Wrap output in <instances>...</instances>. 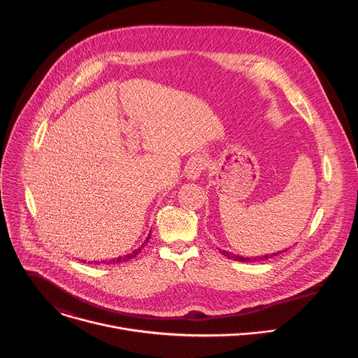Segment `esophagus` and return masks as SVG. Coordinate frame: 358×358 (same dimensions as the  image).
<instances>
[{"instance_id": "34e87169", "label": "esophagus", "mask_w": 358, "mask_h": 358, "mask_svg": "<svg viewBox=\"0 0 358 358\" xmlns=\"http://www.w3.org/2000/svg\"><path fill=\"white\" fill-rule=\"evenodd\" d=\"M208 166V162L203 157H194L192 160L188 162L187 167H185V174L188 180H198L201 173L206 170V167Z\"/></svg>"}]
</instances>
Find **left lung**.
I'll list each match as a JSON object with an SVG mask.
<instances>
[{
	"label": "left lung",
	"mask_w": 358,
	"mask_h": 358,
	"mask_svg": "<svg viewBox=\"0 0 358 358\" xmlns=\"http://www.w3.org/2000/svg\"><path fill=\"white\" fill-rule=\"evenodd\" d=\"M282 252H283V250H282ZM221 253L224 255V257H227V258H229V259H232V261H238V262H261V261H266V259H271V258L276 257V255L280 253V252L264 255V257H255V258H242V257H239V255L231 253V252H228V250H221Z\"/></svg>",
	"instance_id": "8db88e82"
}]
</instances>
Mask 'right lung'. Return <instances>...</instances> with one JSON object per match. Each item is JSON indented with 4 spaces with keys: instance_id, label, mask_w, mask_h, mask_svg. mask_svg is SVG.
<instances>
[{
    "instance_id": "right-lung-1",
    "label": "right lung",
    "mask_w": 358,
    "mask_h": 358,
    "mask_svg": "<svg viewBox=\"0 0 358 358\" xmlns=\"http://www.w3.org/2000/svg\"><path fill=\"white\" fill-rule=\"evenodd\" d=\"M150 234H151V232H150ZM150 234H148V236L145 238V241L143 242V245H141L140 248L134 249V250H133L131 253H127V255H126V257H120V258H116V259H112V261H109V262H108V265H112V264H113V265H115V264H120V262H124V261H129V259L134 258V257H136V255H138V253L141 252V249L144 248V245H145V243L148 242V239H150ZM101 264H103V262H101Z\"/></svg>"
}]
</instances>
